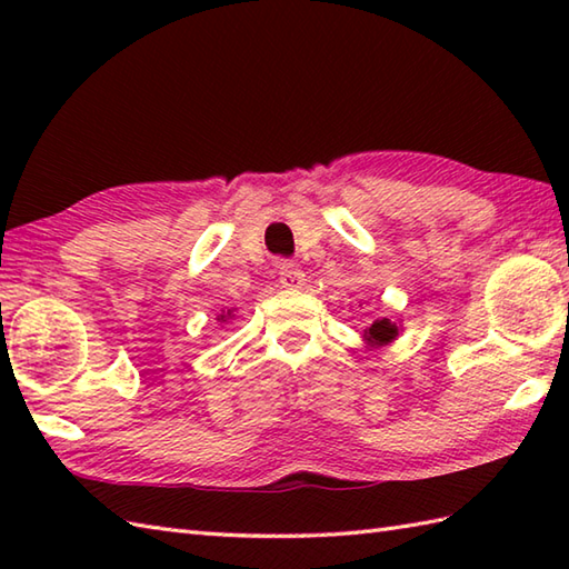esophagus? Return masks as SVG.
I'll use <instances>...</instances> for the list:
<instances>
[{"mask_svg": "<svg viewBox=\"0 0 569 569\" xmlns=\"http://www.w3.org/2000/svg\"><path fill=\"white\" fill-rule=\"evenodd\" d=\"M276 273H278V283H281L283 288H291V291L306 286V273L293 261H278Z\"/></svg>", "mask_w": 569, "mask_h": 569, "instance_id": "1", "label": "esophagus"}]
</instances>
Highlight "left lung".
Segmentation results:
<instances>
[{
  "mask_svg": "<svg viewBox=\"0 0 569 569\" xmlns=\"http://www.w3.org/2000/svg\"><path fill=\"white\" fill-rule=\"evenodd\" d=\"M396 335H398L396 325L386 318L377 320L369 330H365V337L369 340V345H386V342H391Z\"/></svg>",
  "mask_w": 569,
  "mask_h": 569,
  "instance_id": "obj_1",
  "label": "left lung"
}]
</instances>
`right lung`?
Instances as JSON below:
<instances>
[{"instance_id":"right-lung-1","label":"right lung","mask_w":569,"mask_h":569,"mask_svg":"<svg viewBox=\"0 0 569 569\" xmlns=\"http://www.w3.org/2000/svg\"><path fill=\"white\" fill-rule=\"evenodd\" d=\"M229 316H232V310H227V316H220V318H217V320H222V322H224Z\"/></svg>"}]
</instances>
